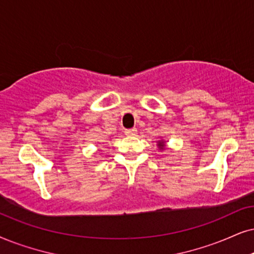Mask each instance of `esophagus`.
Listing matches in <instances>:
<instances>
[{
  "instance_id": "obj_1",
  "label": "esophagus",
  "mask_w": 254,
  "mask_h": 254,
  "mask_svg": "<svg viewBox=\"0 0 254 254\" xmlns=\"http://www.w3.org/2000/svg\"><path fill=\"white\" fill-rule=\"evenodd\" d=\"M125 134H127V136H136V134H137V129L125 130Z\"/></svg>"
}]
</instances>
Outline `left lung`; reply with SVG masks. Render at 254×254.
I'll use <instances>...</instances> for the list:
<instances>
[{
    "label": "left lung",
    "mask_w": 254,
    "mask_h": 254,
    "mask_svg": "<svg viewBox=\"0 0 254 254\" xmlns=\"http://www.w3.org/2000/svg\"><path fill=\"white\" fill-rule=\"evenodd\" d=\"M157 146L159 147V150H165V147H166V142L165 140H163V139H160V140H158V142H157Z\"/></svg>",
    "instance_id": "obj_1"
}]
</instances>
